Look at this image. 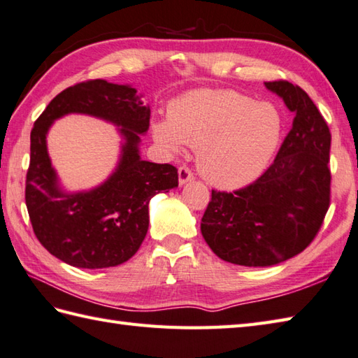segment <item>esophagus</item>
<instances>
[{
  "label": "esophagus",
  "mask_w": 358,
  "mask_h": 358,
  "mask_svg": "<svg viewBox=\"0 0 358 358\" xmlns=\"http://www.w3.org/2000/svg\"><path fill=\"white\" fill-rule=\"evenodd\" d=\"M178 173H179V185H185L187 182L194 179V174L188 169V166H180Z\"/></svg>",
  "instance_id": "34e87169"
}]
</instances>
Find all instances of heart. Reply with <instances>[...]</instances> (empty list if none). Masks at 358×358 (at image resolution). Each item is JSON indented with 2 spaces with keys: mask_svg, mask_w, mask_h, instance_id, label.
Segmentation results:
<instances>
[{
  "mask_svg": "<svg viewBox=\"0 0 358 358\" xmlns=\"http://www.w3.org/2000/svg\"><path fill=\"white\" fill-rule=\"evenodd\" d=\"M282 133V117L272 103H258L227 90H199L176 100L169 120L152 125L165 150L182 143L201 148L198 165L210 184L239 188L257 179L271 162Z\"/></svg>",
  "mask_w": 358,
  "mask_h": 358,
  "instance_id": "b5f03b06",
  "label": "heart"
}]
</instances>
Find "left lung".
Wrapping results in <instances>:
<instances>
[{
	"label": "left lung",
	"instance_id": "left-lung-1",
	"mask_svg": "<svg viewBox=\"0 0 358 358\" xmlns=\"http://www.w3.org/2000/svg\"><path fill=\"white\" fill-rule=\"evenodd\" d=\"M295 114L272 165L233 193L211 189L201 231L221 259L267 267L294 258L322 227L331 202V131L315 103L286 80L266 82Z\"/></svg>",
	"mask_w": 358,
	"mask_h": 358
}]
</instances>
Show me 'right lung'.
I'll list each match as a JSON object with an SVG mask.
<instances>
[{
  "mask_svg": "<svg viewBox=\"0 0 358 358\" xmlns=\"http://www.w3.org/2000/svg\"><path fill=\"white\" fill-rule=\"evenodd\" d=\"M71 112L111 121L124 137L118 169L90 192H63L47 155L50 125ZM150 114L136 87L99 78L62 91L35 120L26 206L35 236L55 258L80 268H105L138 250L148 231L150 199L176 188L179 180L176 166L141 159L138 143L148 131Z\"/></svg>",
  "mask_w": 358,
  "mask_h": 358,
  "instance_id": "1",
  "label": "right lung"
}]
</instances>
